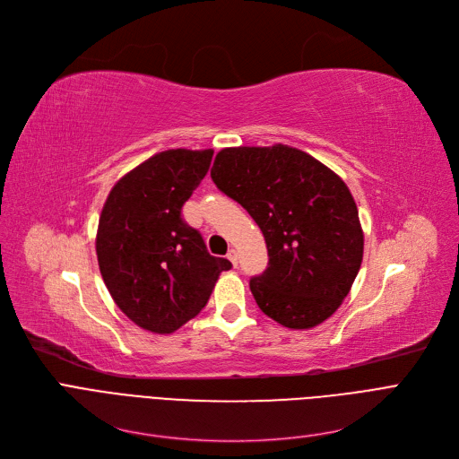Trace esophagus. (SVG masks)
Masks as SVG:
<instances>
[{
	"label": "esophagus",
	"mask_w": 459,
	"mask_h": 459,
	"mask_svg": "<svg viewBox=\"0 0 459 459\" xmlns=\"http://www.w3.org/2000/svg\"><path fill=\"white\" fill-rule=\"evenodd\" d=\"M227 258L232 262V266H236V264H238V253H236V249H229Z\"/></svg>",
	"instance_id": "esophagus-1"
}]
</instances>
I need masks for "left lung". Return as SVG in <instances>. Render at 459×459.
I'll use <instances>...</instances> for the list:
<instances>
[{
	"label": "left lung",
	"mask_w": 459,
	"mask_h": 459,
	"mask_svg": "<svg viewBox=\"0 0 459 459\" xmlns=\"http://www.w3.org/2000/svg\"><path fill=\"white\" fill-rule=\"evenodd\" d=\"M213 184L260 227L268 268L249 281L264 315L310 329L342 305L363 262L365 234L344 180L288 144L217 152Z\"/></svg>",
	"instance_id": "obj_1"
}]
</instances>
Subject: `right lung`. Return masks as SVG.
Returning a JSON list of instances; mask_svg holds the SVG:
<instances>
[{"label": "right lung", "mask_w": 459, "mask_h": 459, "mask_svg": "<svg viewBox=\"0 0 459 459\" xmlns=\"http://www.w3.org/2000/svg\"><path fill=\"white\" fill-rule=\"evenodd\" d=\"M213 151L158 152L120 178L100 213L96 256L117 307L139 327L169 334L197 316L227 258L212 256L182 206Z\"/></svg>", "instance_id": "right-lung-1"}]
</instances>
